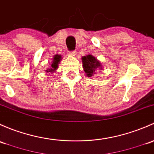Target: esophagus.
Here are the masks:
<instances>
[{
  "mask_svg": "<svg viewBox=\"0 0 154 154\" xmlns=\"http://www.w3.org/2000/svg\"><path fill=\"white\" fill-rule=\"evenodd\" d=\"M76 53L77 52L75 51V50H72V51H69L68 54H69V55H72V56H74V55H76Z\"/></svg>",
  "mask_w": 154,
  "mask_h": 154,
  "instance_id": "obj_1",
  "label": "esophagus"
}]
</instances>
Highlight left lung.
<instances>
[{"label":"left lung","mask_w":154,"mask_h":154,"mask_svg":"<svg viewBox=\"0 0 154 154\" xmlns=\"http://www.w3.org/2000/svg\"><path fill=\"white\" fill-rule=\"evenodd\" d=\"M82 64L84 70L86 72L87 76L88 77L93 76V72L96 71V69L99 66H101L99 61L91 55L82 57Z\"/></svg>","instance_id":"1"}]
</instances>
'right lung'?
I'll return each mask as SVG.
<instances>
[{
	"label": "right lung",
	"mask_w": 154,
	"mask_h": 154,
	"mask_svg": "<svg viewBox=\"0 0 154 154\" xmlns=\"http://www.w3.org/2000/svg\"><path fill=\"white\" fill-rule=\"evenodd\" d=\"M61 59V55H55L54 56V59H53V64H51V67L50 69H47V72H53L55 70H56V69L58 68V64L59 63L60 60Z\"/></svg>",
	"instance_id": "right-lung-1"
}]
</instances>
